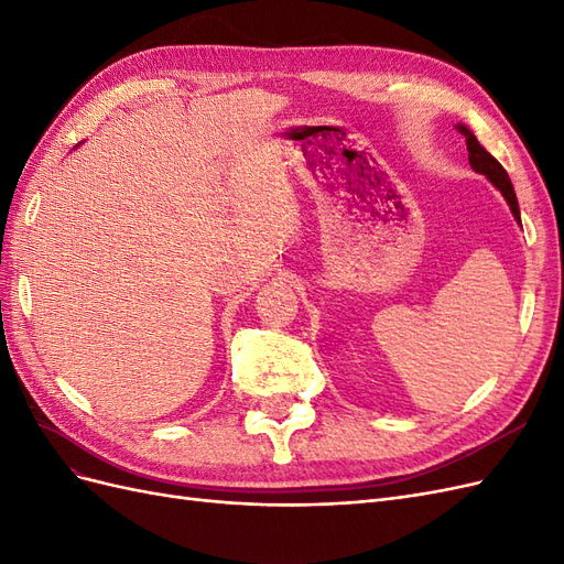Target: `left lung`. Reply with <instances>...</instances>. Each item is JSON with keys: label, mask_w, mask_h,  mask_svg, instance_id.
Returning <instances> with one entry per match:
<instances>
[{"label": "left lung", "mask_w": 564, "mask_h": 564, "mask_svg": "<svg viewBox=\"0 0 564 564\" xmlns=\"http://www.w3.org/2000/svg\"><path fill=\"white\" fill-rule=\"evenodd\" d=\"M456 129H458V133H464V135H466V145H468V160H470V166L475 169L477 174H485L494 185L499 187V191H501V193H503V197H506V202L510 204V212H513V216L520 220L518 197H516V191H513V183H510V178H508V174H506V169H503L497 160H494L480 143H477V139H475L470 129H466L464 124H458Z\"/></svg>", "instance_id": "obj_1"}]
</instances>
